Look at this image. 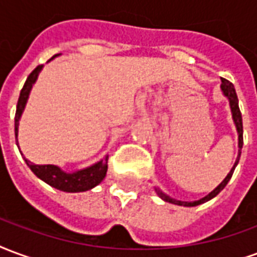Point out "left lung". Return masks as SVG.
<instances>
[{
    "label": "left lung",
    "instance_id": "8db88e82",
    "mask_svg": "<svg viewBox=\"0 0 257 257\" xmlns=\"http://www.w3.org/2000/svg\"><path fill=\"white\" fill-rule=\"evenodd\" d=\"M222 91H223V94L226 95L230 101V108H231V113H233V119L234 123H235V127H237V131H238V147H239V152H238V157H237V160H235V164H234V167L231 168V171L228 172V175L224 178V181L220 185H219L218 188L212 190V192L209 193L208 196H205L201 200H197V201H179V200H175V198L168 197L167 194H164L163 192H160L159 189H156L157 194L160 196V197L164 200V201H167V203L171 204H177V205H183V207H196V205H200V204L205 203L208 200H211L213 198L216 194H219L220 190H223V188L227 185V182L230 181V178L233 175L234 168L235 166L238 164L239 156H241V148H242V142H244V138H242V116H241V110H239L238 106V97H237V93H235V89H234V85L230 82V80L224 79L222 78Z\"/></svg>",
    "mask_w": 257,
    "mask_h": 257
}]
</instances>
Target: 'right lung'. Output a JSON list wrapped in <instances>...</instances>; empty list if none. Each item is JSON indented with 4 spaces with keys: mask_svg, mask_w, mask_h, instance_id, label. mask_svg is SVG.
<instances>
[{
    "mask_svg": "<svg viewBox=\"0 0 257 257\" xmlns=\"http://www.w3.org/2000/svg\"><path fill=\"white\" fill-rule=\"evenodd\" d=\"M53 59V57H52ZM44 65H38L37 68L34 69L33 72L27 76L26 83H24L23 89L20 91L18 100V106H16V115H15V136H16V142H18V127H19V119L22 116L27 98H29L30 90L33 87L34 82L38 78L39 71L42 69ZM27 166L31 168V171L44 182L50 185L52 188H56L61 190V192L68 193H78V192H86L90 190L91 188L97 186L98 183L105 178L106 170H108V156L105 159H102L101 162L95 163L94 166L87 167L85 170L80 171L72 172H64L63 170H60L56 166L52 164H45V166H39V164H34V163L26 160Z\"/></svg>",
    "mask_w": 257,
    "mask_h": 257,
    "instance_id": "obj_1",
    "label": "right lung"
}]
</instances>
